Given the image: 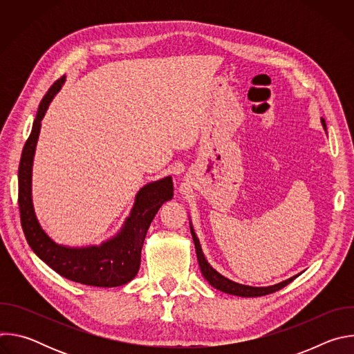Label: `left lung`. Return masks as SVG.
I'll list each match as a JSON object with an SVG mask.
<instances>
[{"label": "left lung", "instance_id": "left-lung-1", "mask_svg": "<svg viewBox=\"0 0 354 354\" xmlns=\"http://www.w3.org/2000/svg\"><path fill=\"white\" fill-rule=\"evenodd\" d=\"M322 124L324 127L326 129V123H325V119H322ZM190 232H192V238H193V242H194V248H196V254H197V261H198V266H200V270H201V274H203V277L217 290L220 291H224L227 294H232V295H239V297H261V295H266V294H272L274 291H279L280 288L286 287L287 284H290L297 276H292L290 277L288 280L286 281H281L279 284H274V286H269V287H250V286H243V284H238V283H234L231 280H228L227 277L221 276L218 272H216L206 261L203 252H201V246L198 243V239L193 231V227L190 225Z\"/></svg>", "mask_w": 354, "mask_h": 354}]
</instances>
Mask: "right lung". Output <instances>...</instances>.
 I'll use <instances>...</instances> for the list:
<instances>
[{
  "label": "right lung",
  "instance_id": "obj_1",
  "mask_svg": "<svg viewBox=\"0 0 354 354\" xmlns=\"http://www.w3.org/2000/svg\"><path fill=\"white\" fill-rule=\"evenodd\" d=\"M59 78L40 100L30 136L28 137L18 169V205L25 238L35 254L60 276L86 286L118 287L129 283L138 272L141 248L160 207L174 196L172 178H164L144 186L122 232L100 246L66 248L50 239L39 225L32 206V162L40 131V122L53 96L62 88Z\"/></svg>",
  "mask_w": 354,
  "mask_h": 354
}]
</instances>
